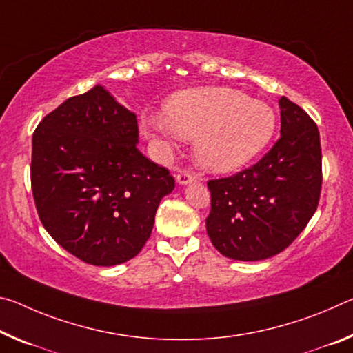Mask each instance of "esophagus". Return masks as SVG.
Returning <instances> with one entry per match:
<instances>
[{
	"label": "esophagus",
	"mask_w": 353,
	"mask_h": 353,
	"mask_svg": "<svg viewBox=\"0 0 353 353\" xmlns=\"http://www.w3.org/2000/svg\"><path fill=\"white\" fill-rule=\"evenodd\" d=\"M176 179H177L179 185H188V183L194 182V176L192 174V172H188V171H181L176 176Z\"/></svg>",
	"instance_id": "34e87169"
}]
</instances>
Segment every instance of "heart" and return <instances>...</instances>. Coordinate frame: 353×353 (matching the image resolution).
Listing matches in <instances>:
<instances>
[{"instance_id": "heart-1", "label": "heart", "mask_w": 353, "mask_h": 353, "mask_svg": "<svg viewBox=\"0 0 353 353\" xmlns=\"http://www.w3.org/2000/svg\"><path fill=\"white\" fill-rule=\"evenodd\" d=\"M144 133L161 144L177 137L193 139L198 165L210 172H231L267 148L276 117L261 100L229 88H194L166 100L163 114H148Z\"/></svg>"}]
</instances>
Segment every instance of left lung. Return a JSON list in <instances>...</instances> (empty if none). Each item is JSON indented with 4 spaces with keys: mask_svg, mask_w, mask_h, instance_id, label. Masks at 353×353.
<instances>
[{
    "mask_svg": "<svg viewBox=\"0 0 353 353\" xmlns=\"http://www.w3.org/2000/svg\"><path fill=\"white\" fill-rule=\"evenodd\" d=\"M281 138L248 168L207 182V234L223 256L262 261L281 253L314 215L322 187L317 125L299 105L279 99Z\"/></svg>",
    "mask_w": 353,
    "mask_h": 353,
    "instance_id": "left-lung-1",
    "label": "left lung"
}]
</instances>
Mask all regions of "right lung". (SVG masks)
I'll use <instances>...</instances> for the list:
<instances>
[{"instance_id": "obj_1", "label": "right lung", "mask_w": 353, "mask_h": 353, "mask_svg": "<svg viewBox=\"0 0 353 353\" xmlns=\"http://www.w3.org/2000/svg\"><path fill=\"white\" fill-rule=\"evenodd\" d=\"M137 114L94 86L43 117L32 135L31 187L43 228L86 264L135 257L160 201L174 190L166 168L138 148Z\"/></svg>"}]
</instances>
